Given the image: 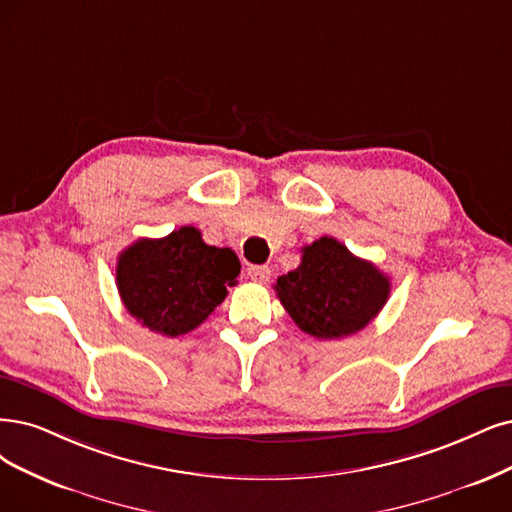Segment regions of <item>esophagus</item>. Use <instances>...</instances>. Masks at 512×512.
<instances>
[{
    "label": "esophagus",
    "instance_id": "1",
    "mask_svg": "<svg viewBox=\"0 0 512 512\" xmlns=\"http://www.w3.org/2000/svg\"><path fill=\"white\" fill-rule=\"evenodd\" d=\"M246 272H249L251 280H255V282H266L272 274V270L268 266H249V270Z\"/></svg>",
    "mask_w": 512,
    "mask_h": 512
}]
</instances>
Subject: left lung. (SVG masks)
<instances>
[{"instance_id":"obj_1","label":"left lung","mask_w":512,"mask_h":512,"mask_svg":"<svg viewBox=\"0 0 512 512\" xmlns=\"http://www.w3.org/2000/svg\"><path fill=\"white\" fill-rule=\"evenodd\" d=\"M301 263L278 276L274 291L295 325L318 339L365 329L390 295V278L346 244L323 236L301 249Z\"/></svg>"}]
</instances>
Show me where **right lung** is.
Returning <instances> with one entry per match:
<instances>
[{"label": "right lung", "instance_id": "add662e5", "mask_svg": "<svg viewBox=\"0 0 512 512\" xmlns=\"http://www.w3.org/2000/svg\"><path fill=\"white\" fill-rule=\"evenodd\" d=\"M240 261L232 249L202 240L183 225L164 238H139L118 257L116 282L130 316L149 331L177 337L202 325L236 285Z\"/></svg>", "mask_w": 512, "mask_h": 512}]
</instances>
